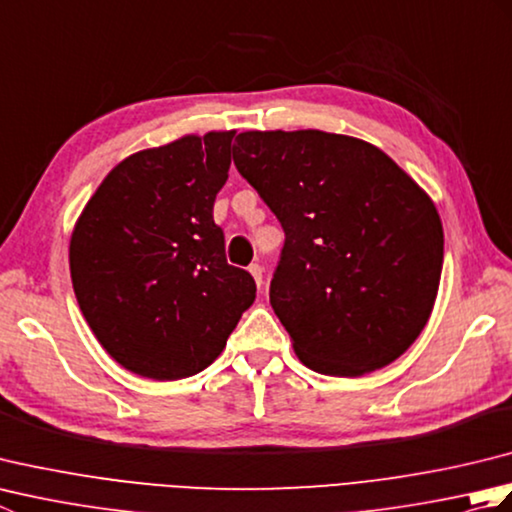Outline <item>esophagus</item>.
<instances>
[{
    "mask_svg": "<svg viewBox=\"0 0 512 512\" xmlns=\"http://www.w3.org/2000/svg\"><path fill=\"white\" fill-rule=\"evenodd\" d=\"M248 273L253 275L257 288H262V284H264V268L259 266V264H250V266H248Z\"/></svg>",
    "mask_w": 512,
    "mask_h": 512,
    "instance_id": "1",
    "label": "esophagus"
}]
</instances>
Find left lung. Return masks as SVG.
<instances>
[{
    "mask_svg": "<svg viewBox=\"0 0 512 512\" xmlns=\"http://www.w3.org/2000/svg\"><path fill=\"white\" fill-rule=\"evenodd\" d=\"M237 171L284 226L270 306L299 361L356 378L394 363L438 297L436 204L385 151L319 129L242 132Z\"/></svg>",
    "mask_w": 512,
    "mask_h": 512,
    "instance_id": "1",
    "label": "left lung"
}]
</instances>
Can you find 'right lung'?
<instances>
[{"mask_svg":"<svg viewBox=\"0 0 512 512\" xmlns=\"http://www.w3.org/2000/svg\"><path fill=\"white\" fill-rule=\"evenodd\" d=\"M235 129L136 151L107 173L70 237V277L96 341L154 380L202 372L255 301V279L226 264L215 195Z\"/></svg>","mask_w":512,"mask_h":512,"instance_id":"right-lung-1","label":"right lung"}]
</instances>
